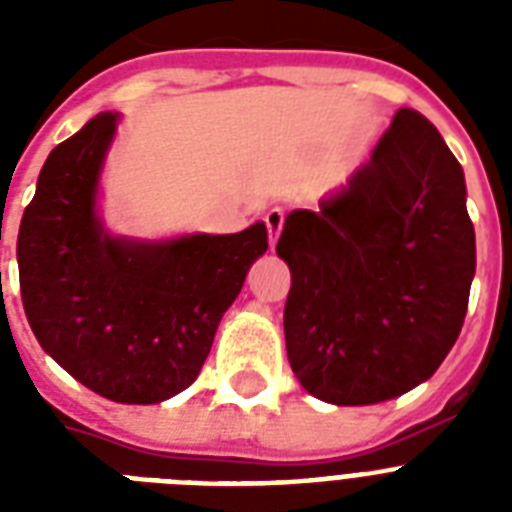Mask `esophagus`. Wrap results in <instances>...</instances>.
Listing matches in <instances>:
<instances>
[{"label": "esophagus", "instance_id": "1", "mask_svg": "<svg viewBox=\"0 0 512 512\" xmlns=\"http://www.w3.org/2000/svg\"><path fill=\"white\" fill-rule=\"evenodd\" d=\"M265 228H268V244L271 249L276 247V241H279V233L284 228V209L273 207L265 212Z\"/></svg>", "mask_w": 512, "mask_h": 512}]
</instances>
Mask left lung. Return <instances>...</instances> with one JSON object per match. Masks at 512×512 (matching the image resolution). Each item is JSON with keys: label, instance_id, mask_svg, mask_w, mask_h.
<instances>
[{"label": "left lung", "instance_id": "left-lung-1", "mask_svg": "<svg viewBox=\"0 0 512 512\" xmlns=\"http://www.w3.org/2000/svg\"><path fill=\"white\" fill-rule=\"evenodd\" d=\"M465 172L422 114L398 108L348 183L292 209L276 244L292 287V372L337 406L390 401L430 380L460 337L476 276Z\"/></svg>", "mask_w": 512, "mask_h": 512}]
</instances>
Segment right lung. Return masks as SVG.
<instances>
[{
  "mask_svg": "<svg viewBox=\"0 0 512 512\" xmlns=\"http://www.w3.org/2000/svg\"><path fill=\"white\" fill-rule=\"evenodd\" d=\"M116 122L95 116L47 156L20 220V297L71 377L116 404H162L199 377L268 231L159 241L108 231L98 196Z\"/></svg>",
  "mask_w": 512,
  "mask_h": 512,
  "instance_id": "add662e5",
  "label": "right lung"
}]
</instances>
